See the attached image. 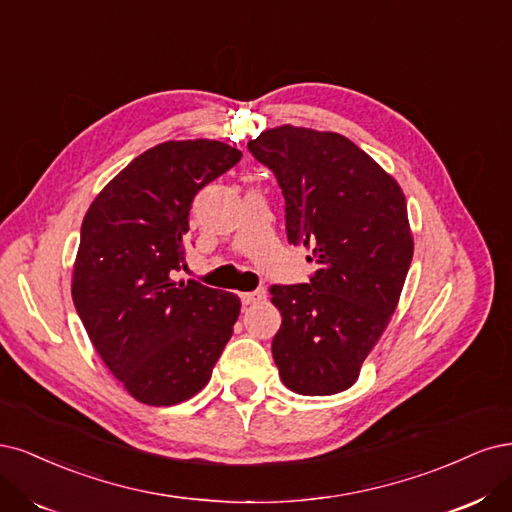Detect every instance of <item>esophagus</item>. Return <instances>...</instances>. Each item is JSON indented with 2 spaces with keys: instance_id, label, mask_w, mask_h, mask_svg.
Segmentation results:
<instances>
[{
  "instance_id": "esophagus-1",
  "label": "esophagus",
  "mask_w": 512,
  "mask_h": 512,
  "mask_svg": "<svg viewBox=\"0 0 512 512\" xmlns=\"http://www.w3.org/2000/svg\"><path fill=\"white\" fill-rule=\"evenodd\" d=\"M263 298H266V293H263L261 289H257V291H246V293H240V300H242V304H246V306H251V304H259Z\"/></svg>"
}]
</instances>
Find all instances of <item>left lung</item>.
I'll return each instance as SVG.
<instances>
[{"label": "left lung", "instance_id": "8db88e82", "mask_svg": "<svg viewBox=\"0 0 512 512\" xmlns=\"http://www.w3.org/2000/svg\"><path fill=\"white\" fill-rule=\"evenodd\" d=\"M285 195L287 238L317 261L308 285H274L276 368L291 391L349 389L398 308L415 251L391 174L334 131L280 125L249 142Z\"/></svg>", "mask_w": 512, "mask_h": 512}]
</instances>
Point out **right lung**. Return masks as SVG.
Instances as JSON below:
<instances>
[{
	"mask_svg": "<svg viewBox=\"0 0 512 512\" xmlns=\"http://www.w3.org/2000/svg\"><path fill=\"white\" fill-rule=\"evenodd\" d=\"M242 153L217 140L148 148L97 193L72 274L78 317L131 398L180 404L202 391L240 315L238 295L176 283L195 193Z\"/></svg>",
	"mask_w": 512,
	"mask_h": 512,
	"instance_id": "1",
	"label": "right lung"
}]
</instances>
